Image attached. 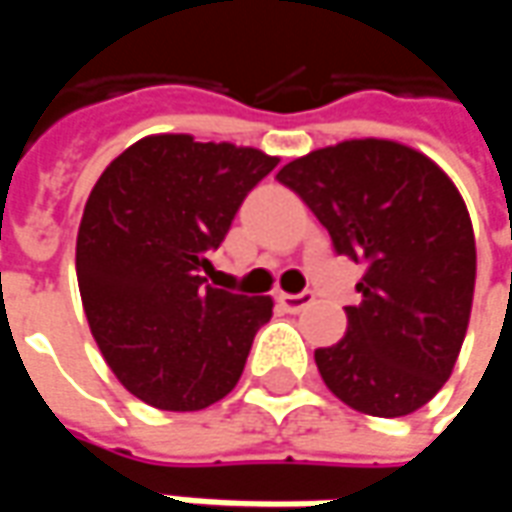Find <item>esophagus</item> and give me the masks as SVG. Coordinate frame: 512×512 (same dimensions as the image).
Wrapping results in <instances>:
<instances>
[{
  "instance_id": "obj_1",
  "label": "esophagus",
  "mask_w": 512,
  "mask_h": 512,
  "mask_svg": "<svg viewBox=\"0 0 512 512\" xmlns=\"http://www.w3.org/2000/svg\"><path fill=\"white\" fill-rule=\"evenodd\" d=\"M279 305L285 307L287 313H302L305 307L313 305V293H279Z\"/></svg>"
}]
</instances>
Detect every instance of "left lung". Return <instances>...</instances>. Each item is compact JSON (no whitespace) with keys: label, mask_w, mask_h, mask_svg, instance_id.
<instances>
[{"label":"left lung","mask_w":512,"mask_h":512,"mask_svg":"<svg viewBox=\"0 0 512 512\" xmlns=\"http://www.w3.org/2000/svg\"><path fill=\"white\" fill-rule=\"evenodd\" d=\"M327 227L336 253L364 262L347 333L316 367L347 407L396 419L450 379L476 290V236L459 187L422 150L347 139L276 173Z\"/></svg>","instance_id":"8db88e82"}]
</instances>
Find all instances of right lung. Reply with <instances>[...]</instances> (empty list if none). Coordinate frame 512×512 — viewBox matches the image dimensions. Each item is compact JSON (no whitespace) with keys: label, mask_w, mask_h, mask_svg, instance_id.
<instances>
[{"label":"right lung","mask_w":512,"mask_h":512,"mask_svg":"<svg viewBox=\"0 0 512 512\" xmlns=\"http://www.w3.org/2000/svg\"><path fill=\"white\" fill-rule=\"evenodd\" d=\"M276 165L259 148L153 133L90 190L76 236L82 307L113 376L150 407L205 410L239 382L273 299L210 287L202 273Z\"/></svg>","instance_id":"1"}]
</instances>
